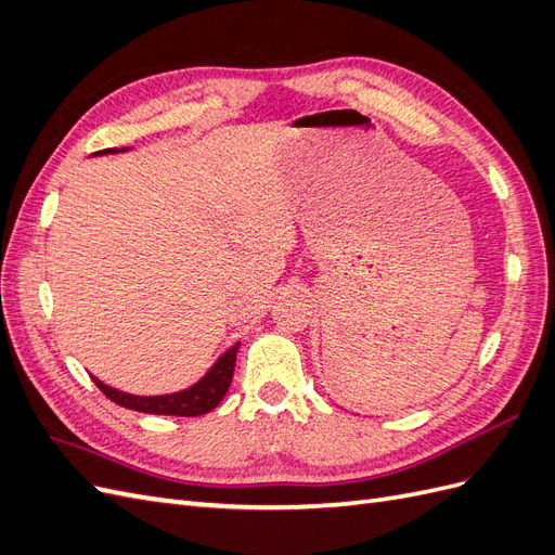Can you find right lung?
I'll return each instance as SVG.
<instances>
[{"label":"right lung","instance_id":"obj_1","mask_svg":"<svg viewBox=\"0 0 555 555\" xmlns=\"http://www.w3.org/2000/svg\"><path fill=\"white\" fill-rule=\"evenodd\" d=\"M127 147L117 150H102L96 155H106V153H125ZM241 343L229 347L224 354L215 361L210 371L201 377L194 386L178 393H166V396H131L125 391H117L113 386L99 382L92 377V382L99 386L106 398H111L115 405H122L127 410H137L145 414H169V416H201L210 410L220 405V400L229 391V384L233 379V367H236V351Z\"/></svg>","mask_w":555,"mask_h":555}]
</instances>
